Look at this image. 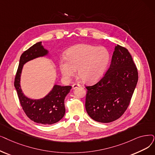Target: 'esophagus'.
<instances>
[{
  "instance_id": "obj_1",
  "label": "esophagus",
  "mask_w": 155,
  "mask_h": 155,
  "mask_svg": "<svg viewBox=\"0 0 155 155\" xmlns=\"http://www.w3.org/2000/svg\"><path fill=\"white\" fill-rule=\"evenodd\" d=\"M81 87V85H80L78 84H74L72 85V87H73V89H75L76 88H77V87Z\"/></svg>"
}]
</instances>
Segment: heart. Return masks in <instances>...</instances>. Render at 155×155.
<instances>
[{"instance_id": "obj_1", "label": "heart", "mask_w": 155, "mask_h": 155, "mask_svg": "<svg viewBox=\"0 0 155 155\" xmlns=\"http://www.w3.org/2000/svg\"><path fill=\"white\" fill-rule=\"evenodd\" d=\"M110 53L103 46L80 44L69 49L66 58L59 61L63 76L69 79L76 73L84 82L97 81L104 74L110 61Z\"/></svg>"}]
</instances>
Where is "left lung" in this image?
Returning a JSON list of instances; mask_svg holds the SVG:
<instances>
[{"label": "left lung", "mask_w": 155, "mask_h": 155, "mask_svg": "<svg viewBox=\"0 0 155 155\" xmlns=\"http://www.w3.org/2000/svg\"><path fill=\"white\" fill-rule=\"evenodd\" d=\"M137 81V70L130 54L117 45L104 77L96 84L85 87L87 113L98 122L118 119L129 106Z\"/></svg>", "instance_id": "8db88e82"}]
</instances>
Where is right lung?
<instances>
[{
  "label": "right lung",
  "mask_w": 155,
  "mask_h": 155,
  "mask_svg": "<svg viewBox=\"0 0 155 155\" xmlns=\"http://www.w3.org/2000/svg\"><path fill=\"white\" fill-rule=\"evenodd\" d=\"M48 54V51L44 49L41 42L36 43L25 51L20 57L15 79V87L19 102L26 116L33 122L43 125L55 124L64 117V99L71 89V86L54 85L52 91L42 99H31L25 96L20 85L23 65L30 60Z\"/></svg>",
  "instance_id": "add662e5"
}]
</instances>
